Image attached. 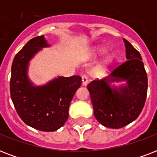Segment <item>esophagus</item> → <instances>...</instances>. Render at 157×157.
<instances>
[{
	"label": "esophagus",
	"instance_id": "obj_1",
	"mask_svg": "<svg viewBox=\"0 0 157 157\" xmlns=\"http://www.w3.org/2000/svg\"><path fill=\"white\" fill-rule=\"evenodd\" d=\"M81 79H82V85L83 86H87V84H88V78H87V76L83 75V76H81Z\"/></svg>",
	"mask_w": 157,
	"mask_h": 157
}]
</instances>
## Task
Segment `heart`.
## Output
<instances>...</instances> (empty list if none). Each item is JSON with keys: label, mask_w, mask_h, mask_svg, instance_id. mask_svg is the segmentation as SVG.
I'll list each match as a JSON object with an SVG mask.
<instances>
[{"label": "heart", "mask_w": 157, "mask_h": 157, "mask_svg": "<svg viewBox=\"0 0 157 157\" xmlns=\"http://www.w3.org/2000/svg\"><path fill=\"white\" fill-rule=\"evenodd\" d=\"M106 53V50H105L104 48H98L97 50H96V52L95 54L96 55H102V54H105ZM112 61V56H109L107 57L106 60H105V63H108Z\"/></svg>", "instance_id": "heart-1"}]
</instances>
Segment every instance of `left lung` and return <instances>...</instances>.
Returning <instances> with one entry per match:
<instances>
[{
	"mask_svg": "<svg viewBox=\"0 0 157 157\" xmlns=\"http://www.w3.org/2000/svg\"><path fill=\"white\" fill-rule=\"evenodd\" d=\"M127 60L107 77L94 80L87 86L94 115L100 124L120 129L136 120L144 108L147 92V76L139 52L124 39ZM125 80L127 86H109L114 81Z\"/></svg>",
	"mask_w": 157,
	"mask_h": 157,
	"instance_id": "left-lung-1",
	"label": "left lung"
}]
</instances>
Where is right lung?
Here are the masks:
<instances>
[{
    "label": "right lung",
    "instance_id": "1",
    "mask_svg": "<svg viewBox=\"0 0 157 157\" xmlns=\"http://www.w3.org/2000/svg\"><path fill=\"white\" fill-rule=\"evenodd\" d=\"M47 46L50 45L44 36H40L31 39L16 54L10 90L16 112L25 124L40 131L52 132L67 121L70 103L82 81L80 76H59L45 86H33L28 77V63Z\"/></svg>",
    "mask_w": 157,
    "mask_h": 157
}]
</instances>
